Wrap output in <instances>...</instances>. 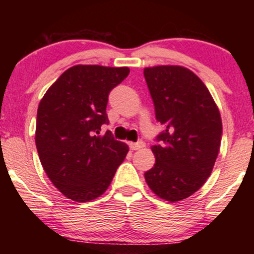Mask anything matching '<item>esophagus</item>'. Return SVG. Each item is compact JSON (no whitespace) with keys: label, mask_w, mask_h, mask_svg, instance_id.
<instances>
[{"label":"esophagus","mask_w":254,"mask_h":254,"mask_svg":"<svg viewBox=\"0 0 254 254\" xmlns=\"http://www.w3.org/2000/svg\"><path fill=\"white\" fill-rule=\"evenodd\" d=\"M144 147V142L143 141H138L135 142V143H130V149L131 150H137V149H141V148Z\"/></svg>","instance_id":"esophagus-1"}]
</instances>
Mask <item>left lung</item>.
Instances as JSON below:
<instances>
[{"mask_svg": "<svg viewBox=\"0 0 254 254\" xmlns=\"http://www.w3.org/2000/svg\"><path fill=\"white\" fill-rule=\"evenodd\" d=\"M144 78L164 131L151 147L156 162L144 173L160 198L178 202L199 190L211 174L222 138V121L200 78L178 65L145 68Z\"/></svg>", "mask_w": 254, "mask_h": 254, "instance_id": "obj_1", "label": "left lung"}]
</instances>
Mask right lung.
<instances>
[{
    "label": "right lung",
    "instance_id": "1",
    "mask_svg": "<svg viewBox=\"0 0 254 254\" xmlns=\"http://www.w3.org/2000/svg\"><path fill=\"white\" fill-rule=\"evenodd\" d=\"M129 68L75 65L45 93L37 112L36 145L44 171L65 197L88 202L112 182L129 147L104 125L110 92Z\"/></svg>",
    "mask_w": 254,
    "mask_h": 254
}]
</instances>
